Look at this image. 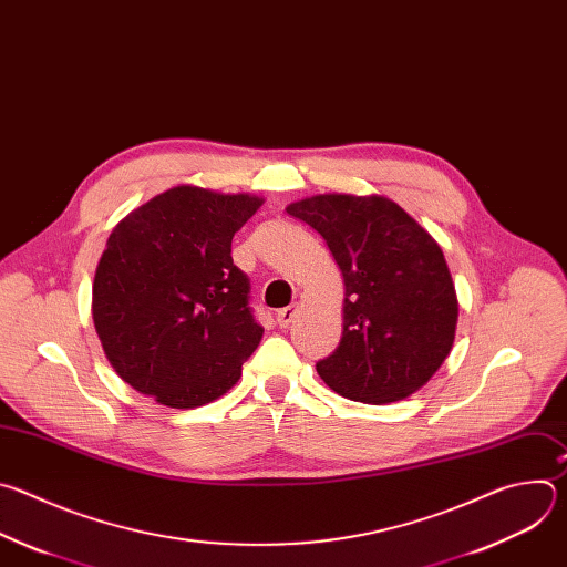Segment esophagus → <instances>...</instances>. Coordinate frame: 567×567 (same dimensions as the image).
Returning <instances> with one entry per match:
<instances>
[{"label": "esophagus", "instance_id": "obj_1", "mask_svg": "<svg viewBox=\"0 0 567 567\" xmlns=\"http://www.w3.org/2000/svg\"><path fill=\"white\" fill-rule=\"evenodd\" d=\"M295 312H297V306L281 308V310L277 312V326H279V328H288L290 321H292V317H295Z\"/></svg>", "mask_w": 567, "mask_h": 567}]
</instances>
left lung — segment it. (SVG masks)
Segmentation results:
<instances>
[{"label":"left lung","instance_id":"1","mask_svg":"<svg viewBox=\"0 0 567 567\" xmlns=\"http://www.w3.org/2000/svg\"><path fill=\"white\" fill-rule=\"evenodd\" d=\"M288 214L326 241L344 277V330L319 378L339 395L389 404L422 389L456 339L458 297L435 239L380 194H317Z\"/></svg>","mask_w":567,"mask_h":567}]
</instances>
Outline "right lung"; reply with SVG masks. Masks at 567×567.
I'll return each instance as SVG.
<instances>
[{"label": "right lung", "mask_w": 567, "mask_h": 567, "mask_svg": "<svg viewBox=\"0 0 567 567\" xmlns=\"http://www.w3.org/2000/svg\"><path fill=\"white\" fill-rule=\"evenodd\" d=\"M261 205L246 192L176 185L109 235L91 315L109 364L138 393L196 409L239 382L264 328L233 261V237Z\"/></svg>", "instance_id": "1"}]
</instances>
